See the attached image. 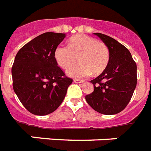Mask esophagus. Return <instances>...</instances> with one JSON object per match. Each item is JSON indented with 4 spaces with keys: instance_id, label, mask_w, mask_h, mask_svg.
Masks as SVG:
<instances>
[{
    "instance_id": "1",
    "label": "esophagus",
    "mask_w": 151,
    "mask_h": 151,
    "mask_svg": "<svg viewBox=\"0 0 151 151\" xmlns=\"http://www.w3.org/2000/svg\"><path fill=\"white\" fill-rule=\"evenodd\" d=\"M83 80H79V79H74V83H83Z\"/></svg>"
}]
</instances>
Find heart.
<instances>
[{
  "mask_svg": "<svg viewBox=\"0 0 151 151\" xmlns=\"http://www.w3.org/2000/svg\"><path fill=\"white\" fill-rule=\"evenodd\" d=\"M55 61L66 69L79 59L80 63L68 68L67 74L75 79H82L99 74L105 69L110 58L108 46L87 35H76L70 38L68 46L60 44L54 53Z\"/></svg>",
  "mask_w": 151,
  "mask_h": 151,
  "instance_id": "heart-1",
  "label": "heart"
}]
</instances>
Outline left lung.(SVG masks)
Returning <instances> with one entry per match:
<instances>
[{"label":"left lung","mask_w":151,"mask_h":151,"mask_svg":"<svg viewBox=\"0 0 151 151\" xmlns=\"http://www.w3.org/2000/svg\"><path fill=\"white\" fill-rule=\"evenodd\" d=\"M108 46L110 58L106 68L91 80L92 93L86 96L88 104L101 114H118L127 106L137 86V64L129 50L116 40L94 33Z\"/></svg>","instance_id":"8db88e82"}]
</instances>
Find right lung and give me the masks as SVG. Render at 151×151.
Wrapping results in <instances>:
<instances>
[{
    "label": "right lung",
    "mask_w": 151,
    "mask_h": 151,
    "mask_svg": "<svg viewBox=\"0 0 151 151\" xmlns=\"http://www.w3.org/2000/svg\"><path fill=\"white\" fill-rule=\"evenodd\" d=\"M66 37L47 32L17 53L12 68L13 89L26 109L36 115L55 111L62 103L72 79L58 66L54 53Z\"/></svg>",
    "instance_id": "obj_1"
}]
</instances>
